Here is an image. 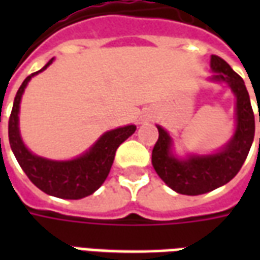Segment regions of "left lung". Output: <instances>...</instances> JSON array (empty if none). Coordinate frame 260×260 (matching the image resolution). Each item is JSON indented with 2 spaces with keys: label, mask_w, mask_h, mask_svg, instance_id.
I'll list each match as a JSON object with an SVG mask.
<instances>
[{
  "label": "left lung",
  "mask_w": 260,
  "mask_h": 260,
  "mask_svg": "<svg viewBox=\"0 0 260 260\" xmlns=\"http://www.w3.org/2000/svg\"><path fill=\"white\" fill-rule=\"evenodd\" d=\"M210 67L216 72L212 79L227 82L237 97V129L221 152L178 160L170 152L171 138L157 126L158 139L152 152L153 167L171 189L182 195H202L233 180L245 161L255 136L253 110L242 78L217 55H212Z\"/></svg>",
  "instance_id": "left-lung-1"
}]
</instances>
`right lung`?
<instances>
[{"instance_id":"add662e5","label":"right lung","mask_w":260,"mask_h":260,"mask_svg":"<svg viewBox=\"0 0 260 260\" xmlns=\"http://www.w3.org/2000/svg\"><path fill=\"white\" fill-rule=\"evenodd\" d=\"M51 62L53 59H50L47 65L43 67L40 71L29 75L20 85L9 115V145L27 178L39 189L62 199H82L85 196L91 195L102 186L111 170L117 149L125 139H128L135 132L136 126L126 125L122 128L108 131L89 152L69 161H53L31 154L20 139L18 128L20 97L31 76L44 71Z\"/></svg>"}]
</instances>
